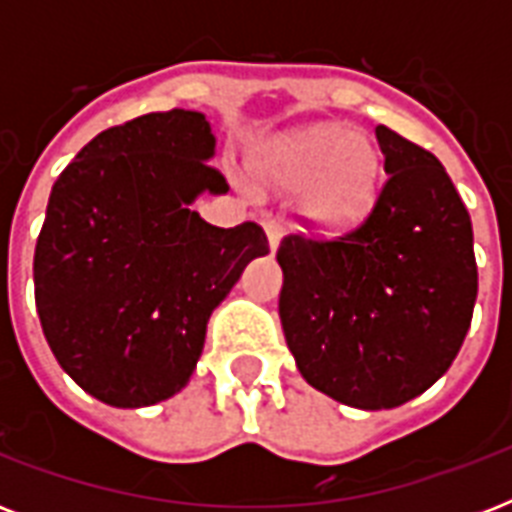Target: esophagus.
<instances>
[{"label": "esophagus", "instance_id": "obj_1", "mask_svg": "<svg viewBox=\"0 0 512 512\" xmlns=\"http://www.w3.org/2000/svg\"><path fill=\"white\" fill-rule=\"evenodd\" d=\"M265 233H268V247L276 252V247H279V239H281V233H279V225L276 223H265Z\"/></svg>", "mask_w": 512, "mask_h": 512}]
</instances>
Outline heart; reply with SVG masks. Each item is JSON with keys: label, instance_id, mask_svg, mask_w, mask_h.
<instances>
[{"label": "heart", "instance_id": "obj_1", "mask_svg": "<svg viewBox=\"0 0 512 512\" xmlns=\"http://www.w3.org/2000/svg\"><path fill=\"white\" fill-rule=\"evenodd\" d=\"M263 175L284 188H308V212L324 228H348L377 193L380 162L372 143L342 127H308L265 154Z\"/></svg>", "mask_w": 512, "mask_h": 512}]
</instances>
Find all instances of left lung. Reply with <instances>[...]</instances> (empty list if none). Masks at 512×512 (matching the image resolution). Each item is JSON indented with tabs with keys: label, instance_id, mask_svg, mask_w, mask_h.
I'll return each mask as SVG.
<instances>
[{
	"label": "left lung",
	"instance_id": "8db88e82",
	"mask_svg": "<svg viewBox=\"0 0 512 512\" xmlns=\"http://www.w3.org/2000/svg\"><path fill=\"white\" fill-rule=\"evenodd\" d=\"M385 185L337 236L287 233L279 316L313 388L358 409H393L452 366L478 295L473 225L444 164L380 124Z\"/></svg>",
	"mask_w": 512,
	"mask_h": 512
}]
</instances>
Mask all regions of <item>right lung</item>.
<instances>
[{
  "label": "right lung",
  "instance_id": "add662e5",
  "mask_svg": "<svg viewBox=\"0 0 512 512\" xmlns=\"http://www.w3.org/2000/svg\"><path fill=\"white\" fill-rule=\"evenodd\" d=\"M212 154L204 114L172 108L100 132L52 185L36 313L63 372L103 404L151 406L183 388L209 313L268 255L252 220L217 228L188 209L228 188Z\"/></svg>",
  "mask_w": 512,
  "mask_h": 512
}]
</instances>
